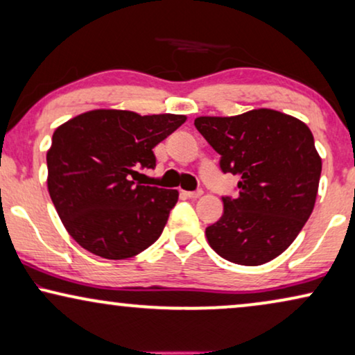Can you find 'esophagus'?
Segmentation results:
<instances>
[{"label":"esophagus","mask_w":355,"mask_h":355,"mask_svg":"<svg viewBox=\"0 0 355 355\" xmlns=\"http://www.w3.org/2000/svg\"><path fill=\"white\" fill-rule=\"evenodd\" d=\"M184 196L189 197V198H197L202 196V191L198 189V191H184Z\"/></svg>","instance_id":"esophagus-1"}]
</instances>
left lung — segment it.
<instances>
[{
	"instance_id": "obj_1",
	"label": "left lung",
	"mask_w": 355,
	"mask_h": 355,
	"mask_svg": "<svg viewBox=\"0 0 355 355\" xmlns=\"http://www.w3.org/2000/svg\"><path fill=\"white\" fill-rule=\"evenodd\" d=\"M198 132L220 153L223 173L239 176L236 197L207 227L208 244L237 265L257 266L293 244L313 210L322 158L302 121L275 110L231 118L202 116Z\"/></svg>"
}]
</instances>
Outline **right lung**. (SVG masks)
<instances>
[{"instance_id": "add662e5", "label": "right lung", "mask_w": 355, "mask_h": 355, "mask_svg": "<svg viewBox=\"0 0 355 355\" xmlns=\"http://www.w3.org/2000/svg\"><path fill=\"white\" fill-rule=\"evenodd\" d=\"M184 121L182 114L95 110L55 130L46 153L48 192L77 244L124 260L162 236L179 193L142 186L139 171L157 166L155 145Z\"/></svg>"}]
</instances>
